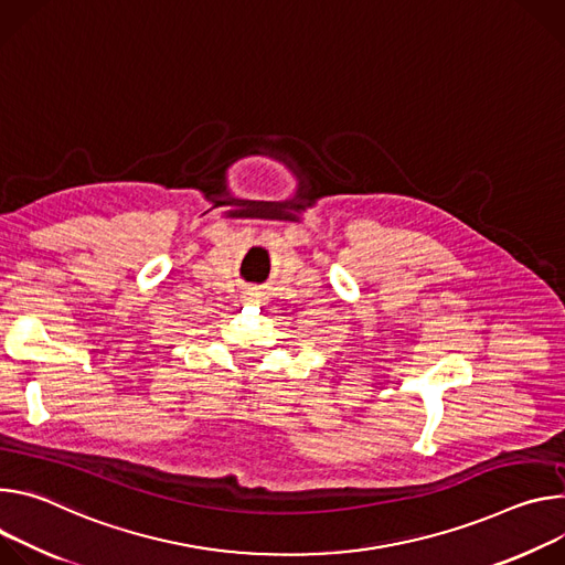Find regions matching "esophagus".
Segmentation results:
<instances>
[{
	"mask_svg": "<svg viewBox=\"0 0 565 565\" xmlns=\"http://www.w3.org/2000/svg\"><path fill=\"white\" fill-rule=\"evenodd\" d=\"M244 300H246L248 305H260V302L265 300V294L258 291V289H248V291L244 294Z\"/></svg>",
	"mask_w": 565,
	"mask_h": 565,
	"instance_id": "34e87169",
	"label": "esophagus"
}]
</instances>
